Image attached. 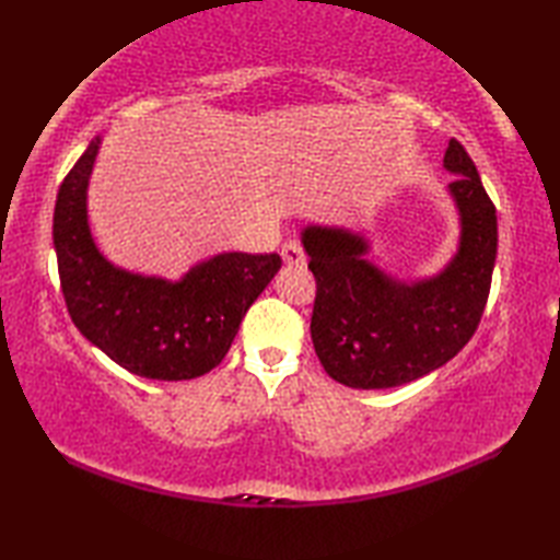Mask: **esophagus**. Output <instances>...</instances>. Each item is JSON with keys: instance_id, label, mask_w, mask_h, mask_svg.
Listing matches in <instances>:
<instances>
[{"instance_id": "esophagus-1", "label": "esophagus", "mask_w": 560, "mask_h": 560, "mask_svg": "<svg viewBox=\"0 0 560 560\" xmlns=\"http://www.w3.org/2000/svg\"><path fill=\"white\" fill-rule=\"evenodd\" d=\"M281 259L287 261V265H305L303 245H301L299 241H289V243H283V247H281Z\"/></svg>"}]
</instances>
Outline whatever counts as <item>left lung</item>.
<instances>
[{
	"label": "left lung",
	"instance_id": "obj_1",
	"mask_svg": "<svg viewBox=\"0 0 560 560\" xmlns=\"http://www.w3.org/2000/svg\"><path fill=\"white\" fill-rule=\"evenodd\" d=\"M445 171L459 217L457 253L433 277L404 281L380 269L371 241L343 225H305L317 295L311 335L329 377L353 389H387L438 371L479 327L491 291L498 219L477 165L450 139Z\"/></svg>",
	"mask_w": 560,
	"mask_h": 560
}]
</instances>
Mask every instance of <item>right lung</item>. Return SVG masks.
<instances>
[{"mask_svg": "<svg viewBox=\"0 0 560 560\" xmlns=\"http://www.w3.org/2000/svg\"><path fill=\"white\" fill-rule=\"evenodd\" d=\"M98 151L101 137L69 171L55 205L52 241L71 323L135 375L168 383L205 375L229 353L281 257L219 253L175 281L113 265L89 225V180Z\"/></svg>", "mask_w": 560, "mask_h": 560, "instance_id": "right-lung-1", "label": "right lung"}]
</instances>
